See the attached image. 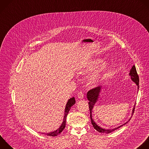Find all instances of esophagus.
Wrapping results in <instances>:
<instances>
[{"label":"esophagus","instance_id":"obj_1","mask_svg":"<svg viewBox=\"0 0 149 149\" xmlns=\"http://www.w3.org/2000/svg\"><path fill=\"white\" fill-rule=\"evenodd\" d=\"M78 97L79 99H80V100H81V99H82L84 97V94H83L82 91H79L78 93Z\"/></svg>","mask_w":149,"mask_h":149}]
</instances>
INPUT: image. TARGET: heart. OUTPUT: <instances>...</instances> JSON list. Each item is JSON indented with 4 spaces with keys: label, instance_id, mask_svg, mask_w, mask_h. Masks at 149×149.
<instances>
[{
    "label": "heart",
    "instance_id": "obj_1",
    "mask_svg": "<svg viewBox=\"0 0 149 149\" xmlns=\"http://www.w3.org/2000/svg\"><path fill=\"white\" fill-rule=\"evenodd\" d=\"M104 60L100 58H95L89 61L86 65L84 70L85 72H88L92 71L96 68L100 67L102 64ZM107 68V65L104 64L100 68L95 71L90 78V82L91 84H96L100 82L102 78L103 74Z\"/></svg>",
    "mask_w": 149,
    "mask_h": 149
}]
</instances>
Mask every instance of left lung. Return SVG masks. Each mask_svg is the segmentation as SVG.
Listing matches in <instances>:
<instances>
[{"label": "left lung", "mask_w": 149, "mask_h": 149, "mask_svg": "<svg viewBox=\"0 0 149 149\" xmlns=\"http://www.w3.org/2000/svg\"><path fill=\"white\" fill-rule=\"evenodd\" d=\"M130 76L131 77V79H132V81L133 82H134L136 83V84L137 85V89H139V78L138 76V74L137 73V71L136 69V67L134 65H133L129 73ZM101 88H102V86H99L97 87H95L93 89H90L86 94L87 96V99L89 101L88 102V105H89V111H90V117H91V123L93 127V128L97 130L98 132L100 133H110L112 132H113L114 130H116L117 129L120 127L121 126H122L123 125H126L127 122L125 123H124L123 125H122V126H120L116 128L115 129H105L103 128H101V127H100L99 126H97L95 122L93 121V120L92 118V110L93 108V105L95 104L96 102L97 101V99L99 98V96H100V93L101 92ZM134 107L133 109V114L134 113ZM132 114V115H133Z\"/></svg>", "instance_id": "1"}]
</instances>
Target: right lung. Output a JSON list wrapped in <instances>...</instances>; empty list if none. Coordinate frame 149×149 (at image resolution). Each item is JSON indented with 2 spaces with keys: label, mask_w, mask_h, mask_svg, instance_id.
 Returning a JSON list of instances; mask_svg holds the SVG:
<instances>
[{
  "label": "right lung",
  "mask_w": 149,
  "mask_h": 149,
  "mask_svg": "<svg viewBox=\"0 0 149 149\" xmlns=\"http://www.w3.org/2000/svg\"><path fill=\"white\" fill-rule=\"evenodd\" d=\"M75 104V98L74 97L70 98V100H68V101L67 103L66 107H65V113H64V120L63 122L62 125H61V126L56 131L53 132H50V133H44L47 136H56L58 134H59L60 133L62 132V131L65 129V124H66V118H67V116L68 113V112L70 111L71 107H72L74 104Z\"/></svg>",
  "instance_id": "1"
}]
</instances>
